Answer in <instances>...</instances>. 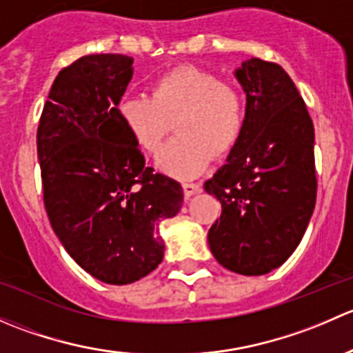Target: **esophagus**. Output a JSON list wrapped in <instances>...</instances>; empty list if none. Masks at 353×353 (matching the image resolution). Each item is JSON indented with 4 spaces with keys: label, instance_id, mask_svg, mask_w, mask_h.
<instances>
[{
    "label": "esophagus",
    "instance_id": "34e87169",
    "mask_svg": "<svg viewBox=\"0 0 353 353\" xmlns=\"http://www.w3.org/2000/svg\"><path fill=\"white\" fill-rule=\"evenodd\" d=\"M183 190H184V196L190 198V196H193V194L201 193V184L186 181V183H183Z\"/></svg>",
    "mask_w": 353,
    "mask_h": 353
}]
</instances>
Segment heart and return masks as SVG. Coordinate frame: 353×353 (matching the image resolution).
<instances>
[{
    "label": "heart",
    "mask_w": 353,
    "mask_h": 353,
    "mask_svg": "<svg viewBox=\"0 0 353 353\" xmlns=\"http://www.w3.org/2000/svg\"><path fill=\"white\" fill-rule=\"evenodd\" d=\"M128 137L145 154L154 155L176 121L179 137L157 159L162 172L179 179L198 176L215 152L227 154L245 126V97L237 85L220 81L212 71L177 66L157 77L148 95H130L116 108Z\"/></svg>",
    "instance_id": "obj_1"
}]
</instances>
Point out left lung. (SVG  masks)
Masks as SVG:
<instances>
[{"instance_id": "left-lung-1", "label": "left lung", "mask_w": 353, "mask_h": 353, "mask_svg": "<svg viewBox=\"0 0 353 353\" xmlns=\"http://www.w3.org/2000/svg\"><path fill=\"white\" fill-rule=\"evenodd\" d=\"M245 126L227 163L205 183L222 215L208 244L222 266L265 275L295 251L316 205L314 126L282 66L251 58L236 71Z\"/></svg>"}]
</instances>
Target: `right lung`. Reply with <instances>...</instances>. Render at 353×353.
Returning <instances> with one entry per match:
<instances>
[{
  "mask_svg": "<svg viewBox=\"0 0 353 353\" xmlns=\"http://www.w3.org/2000/svg\"><path fill=\"white\" fill-rule=\"evenodd\" d=\"M133 58L88 54L63 68L37 128L44 206L68 254L110 285L143 279L163 258L159 222L177 215L183 188L145 167L116 108Z\"/></svg>",
  "mask_w": 353,
  "mask_h": 353,
  "instance_id": "add662e5",
  "label": "right lung"
}]
</instances>
